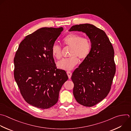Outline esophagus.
Here are the masks:
<instances>
[{
    "mask_svg": "<svg viewBox=\"0 0 131 131\" xmlns=\"http://www.w3.org/2000/svg\"><path fill=\"white\" fill-rule=\"evenodd\" d=\"M67 75H68V78L70 79V78H71V77L72 73H71L70 71H67Z\"/></svg>",
    "mask_w": 131,
    "mask_h": 131,
    "instance_id": "1",
    "label": "esophagus"
}]
</instances>
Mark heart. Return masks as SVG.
Instances as JSON below:
<instances>
[{
	"mask_svg": "<svg viewBox=\"0 0 131 131\" xmlns=\"http://www.w3.org/2000/svg\"><path fill=\"white\" fill-rule=\"evenodd\" d=\"M64 45L70 47L69 56L71 57L64 59L57 63L59 68L69 70L72 69L79 62V58L84 60L89 55L92 48L91 42L88 38H82V36L75 33L67 35L63 40ZM51 53L53 57L60 59L62 57V50L60 46L53 45L51 48Z\"/></svg>",
	"mask_w": 131,
	"mask_h": 131,
	"instance_id": "b5f03b06",
	"label": "heart"
}]
</instances>
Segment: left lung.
I'll return each instance as SVG.
<instances>
[{
	"instance_id": "1",
	"label": "left lung",
	"mask_w": 131,
	"mask_h": 131,
	"mask_svg": "<svg viewBox=\"0 0 131 131\" xmlns=\"http://www.w3.org/2000/svg\"><path fill=\"white\" fill-rule=\"evenodd\" d=\"M68 31L86 34L91 42V50L73 72V94L80 104L93 106L109 93L116 72L114 50L105 32L90 24L76 25Z\"/></svg>"
}]
</instances>
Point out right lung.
<instances>
[{"mask_svg":"<svg viewBox=\"0 0 131 131\" xmlns=\"http://www.w3.org/2000/svg\"><path fill=\"white\" fill-rule=\"evenodd\" d=\"M63 28H41L26 36L14 59V78L25 101L41 109L56 104L68 77L57 69L51 48Z\"/></svg>","mask_w":131,"mask_h":131,"instance_id":"right-lung-1","label":"right lung"}]
</instances>
